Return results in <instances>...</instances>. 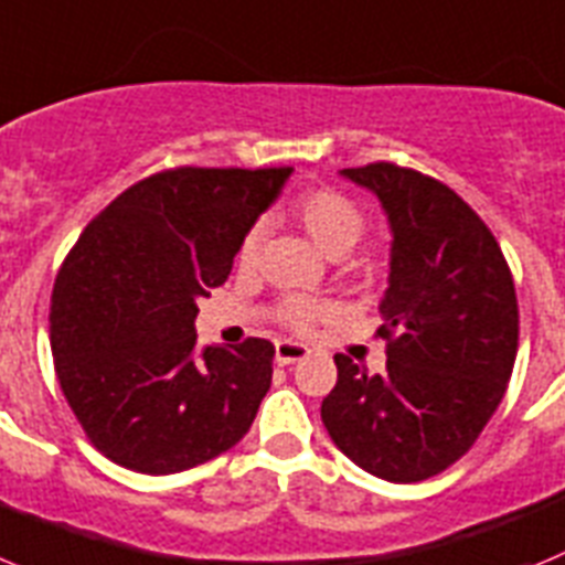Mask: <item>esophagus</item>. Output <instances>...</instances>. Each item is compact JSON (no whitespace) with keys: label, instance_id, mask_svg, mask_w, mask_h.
<instances>
[{"label":"esophagus","instance_id":"1","mask_svg":"<svg viewBox=\"0 0 565 565\" xmlns=\"http://www.w3.org/2000/svg\"><path fill=\"white\" fill-rule=\"evenodd\" d=\"M309 354V349L303 343H292V340H278L276 343V360L278 365H289V363H298Z\"/></svg>","mask_w":565,"mask_h":565}]
</instances>
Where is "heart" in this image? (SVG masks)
Returning a JSON list of instances; mask_svg holds the SVG:
<instances>
[{
	"label": "heart",
	"mask_w": 565,
	"mask_h": 565,
	"mask_svg": "<svg viewBox=\"0 0 565 565\" xmlns=\"http://www.w3.org/2000/svg\"><path fill=\"white\" fill-rule=\"evenodd\" d=\"M295 220L301 222L303 231L312 236L315 245L332 258H343L360 242L365 231V216L349 196L320 188V191H309V194L298 196L295 202ZM264 222H256L245 231L242 242H238L236 262L238 267H256L258 253H262L264 242ZM284 323L292 327L295 332H309V329L329 315L327 303L309 301V298H287L284 301Z\"/></svg>",
	"instance_id": "heart-1"
}]
</instances>
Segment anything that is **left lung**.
<instances>
[{
  "mask_svg": "<svg viewBox=\"0 0 565 565\" xmlns=\"http://www.w3.org/2000/svg\"><path fill=\"white\" fill-rule=\"evenodd\" d=\"M340 177L377 196L391 231L380 301L383 374L338 354L320 419L340 454L394 484L430 479L467 454L504 399L518 298L490 227L450 188L374 162Z\"/></svg>",
  "mask_w": 565,
  "mask_h": 565,
  "instance_id": "8db88e82",
  "label": "left lung"
}]
</instances>
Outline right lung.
Here are the masks:
<instances>
[{
    "instance_id": "right-lung-1",
    "label": "right lung",
    "mask_w": 565,
    "mask_h": 565,
    "mask_svg": "<svg viewBox=\"0 0 565 565\" xmlns=\"http://www.w3.org/2000/svg\"><path fill=\"white\" fill-rule=\"evenodd\" d=\"M292 169H174L137 182L81 233L53 287L55 374L106 459L191 470L245 439L276 345H196V301L227 281L238 242Z\"/></svg>"
}]
</instances>
